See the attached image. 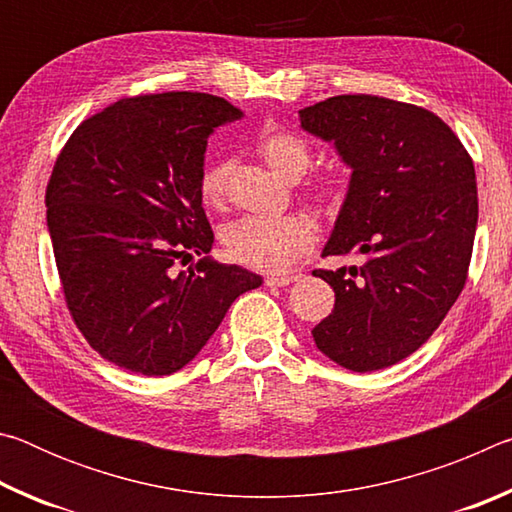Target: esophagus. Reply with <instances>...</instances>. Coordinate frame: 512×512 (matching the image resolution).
Listing matches in <instances>:
<instances>
[{"instance_id": "obj_1", "label": "esophagus", "mask_w": 512, "mask_h": 512, "mask_svg": "<svg viewBox=\"0 0 512 512\" xmlns=\"http://www.w3.org/2000/svg\"><path fill=\"white\" fill-rule=\"evenodd\" d=\"M300 275H268L266 287H289V284L298 282Z\"/></svg>"}]
</instances>
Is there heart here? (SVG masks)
I'll return each mask as SVG.
<instances>
[{"mask_svg":"<svg viewBox=\"0 0 512 512\" xmlns=\"http://www.w3.org/2000/svg\"><path fill=\"white\" fill-rule=\"evenodd\" d=\"M259 153L268 167L287 180H298L311 164V149L300 135L291 131H271L259 140ZM232 160L219 155L205 164L201 176V196L207 205H221L228 196ZM311 198L334 205L341 201V187L329 178L314 180ZM221 241L232 262L262 273H287L316 244V228L305 214H287L280 219L244 216L225 225Z\"/></svg>","mask_w":512,"mask_h":512,"instance_id":"1","label":"heart"}]
</instances>
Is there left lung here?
Returning a JSON list of instances; mask_svg holds the SVG:
<instances>
[{"instance_id":"1","label":"left lung","mask_w":512,"mask_h":512,"mask_svg":"<svg viewBox=\"0 0 512 512\" xmlns=\"http://www.w3.org/2000/svg\"><path fill=\"white\" fill-rule=\"evenodd\" d=\"M300 126L352 169L323 257H363L314 271L336 293L311 329L316 348L354 372L388 368L427 343L465 287L479 219L472 158L433 112L372 94L314 103Z\"/></svg>"}]
</instances>
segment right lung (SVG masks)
<instances>
[{
	"mask_svg": "<svg viewBox=\"0 0 512 512\" xmlns=\"http://www.w3.org/2000/svg\"><path fill=\"white\" fill-rule=\"evenodd\" d=\"M241 110L203 92L119 99L76 128L47 185V228L76 327L146 377L187 366L262 277L207 257V137ZM205 254L189 274L180 258Z\"/></svg>",
	"mask_w": 512,
	"mask_h": 512,
	"instance_id": "add662e5",
	"label": "right lung"
}]
</instances>
